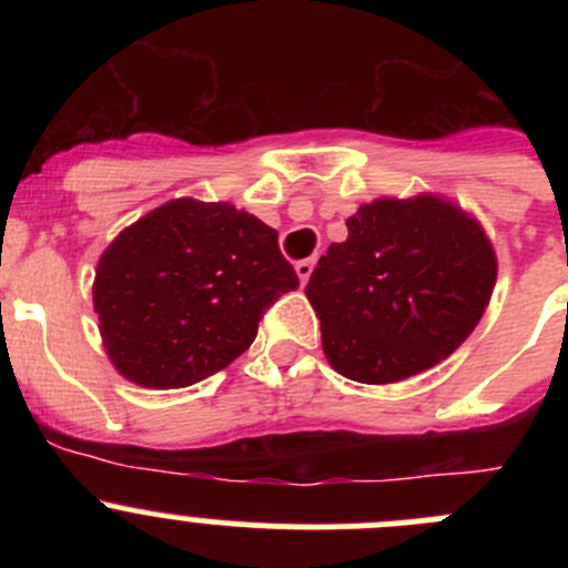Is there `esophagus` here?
<instances>
[{
  "instance_id": "1",
  "label": "esophagus",
  "mask_w": 568,
  "mask_h": 568,
  "mask_svg": "<svg viewBox=\"0 0 568 568\" xmlns=\"http://www.w3.org/2000/svg\"><path fill=\"white\" fill-rule=\"evenodd\" d=\"M313 268H316V257H305V261L296 263V277H300V283H307V280H311Z\"/></svg>"
}]
</instances>
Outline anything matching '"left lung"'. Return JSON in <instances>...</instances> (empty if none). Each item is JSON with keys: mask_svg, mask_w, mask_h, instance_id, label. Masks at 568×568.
Returning a JSON list of instances; mask_svg holds the SVG:
<instances>
[{"mask_svg": "<svg viewBox=\"0 0 568 568\" xmlns=\"http://www.w3.org/2000/svg\"><path fill=\"white\" fill-rule=\"evenodd\" d=\"M305 294L326 363L363 385H393L456 352L497 283V255L469 211L443 194L376 197L346 220Z\"/></svg>", "mask_w": 568, "mask_h": 568, "instance_id": "obj_1", "label": "left lung"}]
</instances>
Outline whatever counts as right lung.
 Wrapping results in <instances>:
<instances>
[{"label": "right lung", "mask_w": 568, "mask_h": 568, "mask_svg": "<svg viewBox=\"0 0 568 568\" xmlns=\"http://www.w3.org/2000/svg\"><path fill=\"white\" fill-rule=\"evenodd\" d=\"M294 288L274 227L233 203L175 197L101 252L93 311L120 376L175 390L247 352L263 311Z\"/></svg>", "instance_id": "right-lung-1"}]
</instances>
